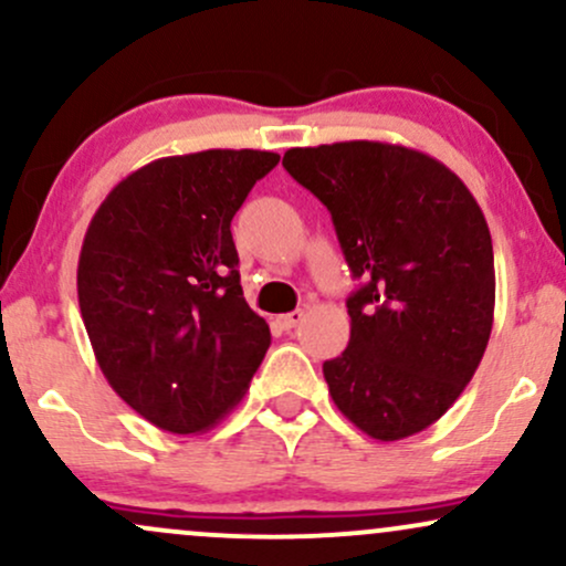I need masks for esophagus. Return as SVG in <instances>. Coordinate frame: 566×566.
I'll return each mask as SVG.
<instances>
[{"mask_svg": "<svg viewBox=\"0 0 566 566\" xmlns=\"http://www.w3.org/2000/svg\"><path fill=\"white\" fill-rule=\"evenodd\" d=\"M305 319V311H290V314H284V316H279V324H282L284 329H295L297 324H301Z\"/></svg>", "mask_w": 566, "mask_h": 566, "instance_id": "34e87169", "label": "esophagus"}]
</instances>
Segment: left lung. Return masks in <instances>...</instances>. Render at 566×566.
<instances>
[{
	"instance_id": "8db88e82",
	"label": "left lung",
	"mask_w": 566,
	"mask_h": 566,
	"mask_svg": "<svg viewBox=\"0 0 566 566\" xmlns=\"http://www.w3.org/2000/svg\"><path fill=\"white\" fill-rule=\"evenodd\" d=\"M282 165L327 207L361 282L346 301L348 348L322 367L329 396L373 439L423 431L469 386L492 333L482 207L450 167L394 143L290 148Z\"/></svg>"
}]
</instances>
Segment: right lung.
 I'll use <instances>...</instances> for the list:
<instances>
[{
    "label": "right lung",
    "mask_w": 566,
    "mask_h": 566,
    "mask_svg": "<svg viewBox=\"0 0 566 566\" xmlns=\"http://www.w3.org/2000/svg\"><path fill=\"white\" fill-rule=\"evenodd\" d=\"M276 161L252 148L157 159L90 220L76 269L82 322L114 391L161 431L216 426L271 346L239 284L231 220Z\"/></svg>",
    "instance_id": "add662e5"
}]
</instances>
